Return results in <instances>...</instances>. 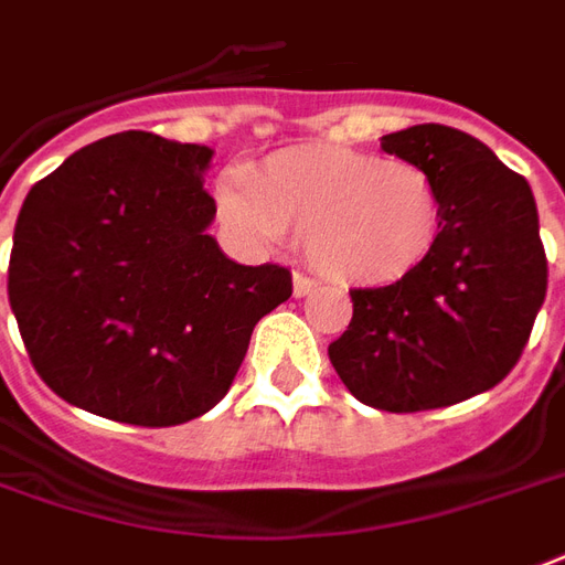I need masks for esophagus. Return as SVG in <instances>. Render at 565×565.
Returning a JSON list of instances; mask_svg holds the SVG:
<instances>
[{
    "instance_id": "esophagus-1",
    "label": "esophagus",
    "mask_w": 565,
    "mask_h": 565,
    "mask_svg": "<svg viewBox=\"0 0 565 565\" xmlns=\"http://www.w3.org/2000/svg\"><path fill=\"white\" fill-rule=\"evenodd\" d=\"M316 286H319V282L312 277H307V274H295V277H291V291H295V298H307V295L316 291Z\"/></svg>"
}]
</instances>
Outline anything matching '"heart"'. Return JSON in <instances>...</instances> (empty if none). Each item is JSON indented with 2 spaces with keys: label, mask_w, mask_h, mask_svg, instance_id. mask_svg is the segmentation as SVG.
Instances as JSON below:
<instances>
[{
  "label": "heart",
  "mask_w": 565,
  "mask_h": 565,
  "mask_svg": "<svg viewBox=\"0 0 565 565\" xmlns=\"http://www.w3.org/2000/svg\"><path fill=\"white\" fill-rule=\"evenodd\" d=\"M220 216L253 241L298 237L333 282L391 286L434 253L443 201L422 164L316 143L243 168L237 186H222Z\"/></svg>",
  "instance_id": "heart-1"
}]
</instances>
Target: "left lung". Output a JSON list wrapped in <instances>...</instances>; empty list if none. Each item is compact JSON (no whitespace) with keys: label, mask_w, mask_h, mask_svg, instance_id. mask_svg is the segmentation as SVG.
<instances>
[{"label":"left lung","mask_w":565,"mask_h":565,"mask_svg":"<svg viewBox=\"0 0 565 565\" xmlns=\"http://www.w3.org/2000/svg\"><path fill=\"white\" fill-rule=\"evenodd\" d=\"M382 150L434 177L443 225L409 277L349 291L352 322L328 358L373 409H443L502 382L530 340L547 288L536 198L479 138L451 126L391 131Z\"/></svg>","instance_id":"1"}]
</instances>
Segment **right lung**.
Masks as SVG:
<instances>
[{"mask_svg": "<svg viewBox=\"0 0 565 565\" xmlns=\"http://www.w3.org/2000/svg\"><path fill=\"white\" fill-rule=\"evenodd\" d=\"M213 150L119 131L29 189L8 300L32 367L77 409L171 427L228 394L262 316L291 298L279 265H237L207 234Z\"/></svg>", "mask_w": 565, "mask_h": 565, "instance_id": "right-lung-1", "label": "right lung"}]
</instances>
